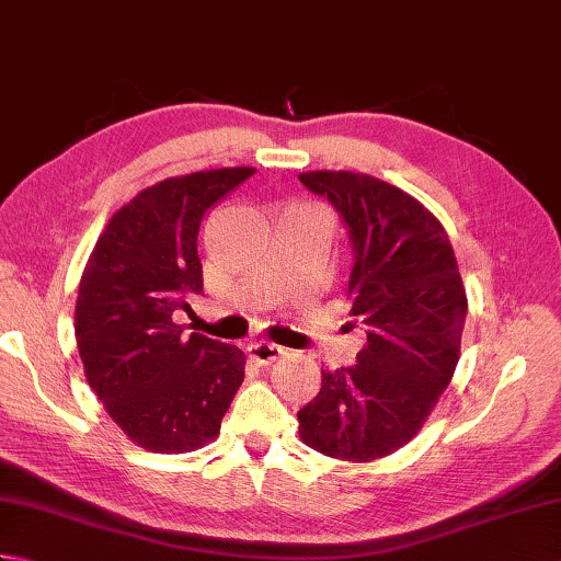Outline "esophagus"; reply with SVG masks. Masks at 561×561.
I'll return each mask as SVG.
<instances>
[{"instance_id":"1","label":"esophagus","mask_w":561,"mask_h":561,"mask_svg":"<svg viewBox=\"0 0 561 561\" xmlns=\"http://www.w3.org/2000/svg\"><path fill=\"white\" fill-rule=\"evenodd\" d=\"M282 354H284V350L277 347V344H272V342H253V344H250V347H248V356H250V359L262 364V366L277 362Z\"/></svg>"}]
</instances>
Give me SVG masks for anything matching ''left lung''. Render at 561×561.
Masks as SVG:
<instances>
[{
    "label": "left lung",
    "instance_id": "8db88e82",
    "mask_svg": "<svg viewBox=\"0 0 561 561\" xmlns=\"http://www.w3.org/2000/svg\"><path fill=\"white\" fill-rule=\"evenodd\" d=\"M299 181L337 209L352 243V323L366 332L356 364L323 371L299 410L306 446L376 460L408 444L450 383L468 299L448 233L420 202L378 178L311 171Z\"/></svg>",
    "mask_w": 561,
    "mask_h": 561
}]
</instances>
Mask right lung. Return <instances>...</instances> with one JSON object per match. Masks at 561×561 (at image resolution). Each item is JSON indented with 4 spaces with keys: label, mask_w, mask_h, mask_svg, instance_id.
Masks as SVG:
<instances>
[{
    "label": "right lung",
    "mask_w": 561,
    "mask_h": 561,
    "mask_svg": "<svg viewBox=\"0 0 561 561\" xmlns=\"http://www.w3.org/2000/svg\"><path fill=\"white\" fill-rule=\"evenodd\" d=\"M255 169L199 171L151 185L113 214L79 282L77 347L91 390L153 453L217 438L243 383V352L173 316L202 291L197 233L207 209Z\"/></svg>",
    "instance_id": "right-lung-1"
}]
</instances>
